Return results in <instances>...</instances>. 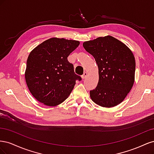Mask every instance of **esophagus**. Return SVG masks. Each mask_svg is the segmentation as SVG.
<instances>
[{"instance_id":"1","label":"esophagus","mask_w":154,"mask_h":154,"mask_svg":"<svg viewBox=\"0 0 154 154\" xmlns=\"http://www.w3.org/2000/svg\"><path fill=\"white\" fill-rule=\"evenodd\" d=\"M87 75H88V73H87V72H85L84 73H83V75L82 76V78L83 79H85V78L87 76Z\"/></svg>"}]
</instances>
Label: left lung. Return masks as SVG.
<instances>
[{
    "instance_id": "obj_1",
    "label": "left lung",
    "mask_w": 154,
    "mask_h": 154,
    "mask_svg": "<svg viewBox=\"0 0 154 154\" xmlns=\"http://www.w3.org/2000/svg\"><path fill=\"white\" fill-rule=\"evenodd\" d=\"M83 46L98 66L99 81L95 89L90 91L91 100L106 108L119 105L135 80L136 61L132 51L110 35L84 42Z\"/></svg>"
}]
</instances>
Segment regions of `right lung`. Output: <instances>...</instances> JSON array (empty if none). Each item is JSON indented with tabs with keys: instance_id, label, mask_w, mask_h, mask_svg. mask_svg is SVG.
<instances>
[{
	"instance_id": "1",
	"label": "right lung",
	"mask_w": 154,
	"mask_h": 154,
	"mask_svg": "<svg viewBox=\"0 0 154 154\" xmlns=\"http://www.w3.org/2000/svg\"><path fill=\"white\" fill-rule=\"evenodd\" d=\"M80 42L51 38L32 49L27 60L25 79L31 94L47 106L66 100L82 78L74 71L67 57Z\"/></svg>"
}]
</instances>
